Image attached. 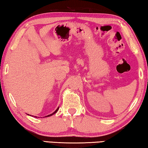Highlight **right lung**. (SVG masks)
<instances>
[{
    "label": "right lung",
    "mask_w": 148,
    "mask_h": 148,
    "mask_svg": "<svg viewBox=\"0 0 148 148\" xmlns=\"http://www.w3.org/2000/svg\"><path fill=\"white\" fill-rule=\"evenodd\" d=\"M58 110H59V108H57L56 110V111H55L54 112H53V114H50V115H48V116H47L46 117H48V116H52V115H53L54 114H56V112H57V111H58Z\"/></svg>",
    "instance_id": "right-lung-1"
}]
</instances>
